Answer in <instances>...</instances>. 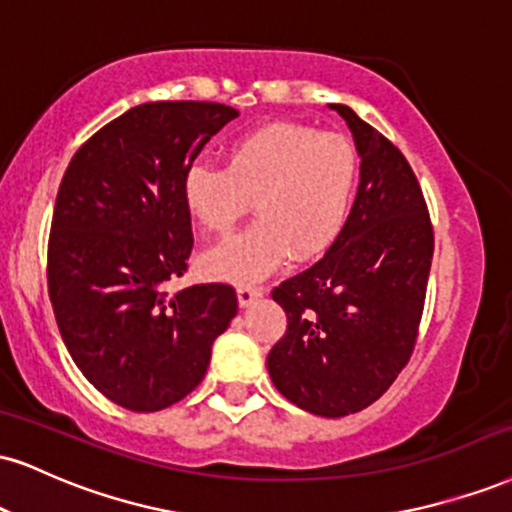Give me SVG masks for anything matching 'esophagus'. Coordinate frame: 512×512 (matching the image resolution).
<instances>
[{"label":"esophagus","mask_w":512,"mask_h":512,"mask_svg":"<svg viewBox=\"0 0 512 512\" xmlns=\"http://www.w3.org/2000/svg\"><path fill=\"white\" fill-rule=\"evenodd\" d=\"M238 305L240 307H250L252 303H257V300L264 295V288H257V286H240L238 291Z\"/></svg>","instance_id":"esophagus-1"}]
</instances>
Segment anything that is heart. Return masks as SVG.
I'll use <instances>...</instances> for the list:
<instances>
[{
    "instance_id": "obj_1",
    "label": "heart",
    "mask_w": 512,
    "mask_h": 512,
    "mask_svg": "<svg viewBox=\"0 0 512 512\" xmlns=\"http://www.w3.org/2000/svg\"><path fill=\"white\" fill-rule=\"evenodd\" d=\"M360 159L341 133L303 123H269L243 135L226 155V169L193 166L181 181L183 205L212 236H229L252 209L250 229L202 255L212 279L257 283L288 257L315 260L346 226Z\"/></svg>"
}]
</instances>
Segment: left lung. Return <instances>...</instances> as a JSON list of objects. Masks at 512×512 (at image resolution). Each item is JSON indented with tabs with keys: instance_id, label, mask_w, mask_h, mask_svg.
<instances>
[{
	"instance_id": "obj_1",
	"label": "left lung",
	"mask_w": 512,
	"mask_h": 512,
	"mask_svg": "<svg viewBox=\"0 0 512 512\" xmlns=\"http://www.w3.org/2000/svg\"><path fill=\"white\" fill-rule=\"evenodd\" d=\"M360 186L326 255L276 286L286 334L267 357L281 396L319 417L372 405L408 365L422 319L434 231L422 188L391 140L346 104Z\"/></svg>"
}]
</instances>
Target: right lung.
<instances>
[{"label": "right lung", "instance_id": "add662e5", "mask_svg": "<svg viewBox=\"0 0 512 512\" xmlns=\"http://www.w3.org/2000/svg\"><path fill=\"white\" fill-rule=\"evenodd\" d=\"M236 116L217 102L138 104L92 135L61 178L49 300L83 377L126 410L186 398L238 312L226 283L166 291L193 250L181 181Z\"/></svg>", "mask_w": 512, "mask_h": 512}]
</instances>
